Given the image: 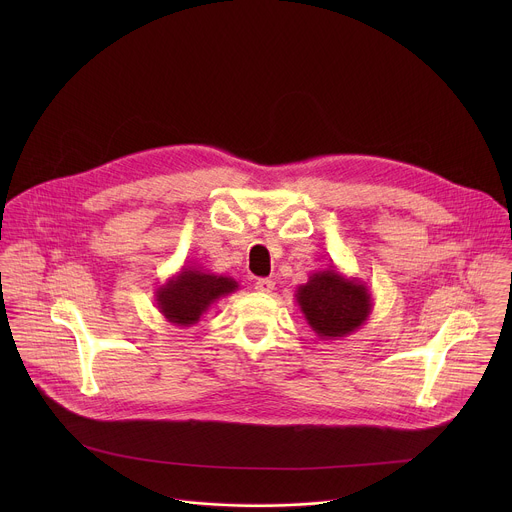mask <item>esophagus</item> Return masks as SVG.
I'll list each match as a JSON object with an SVG mask.
<instances>
[{
	"instance_id": "esophagus-1",
	"label": "esophagus",
	"mask_w": 512,
	"mask_h": 512,
	"mask_svg": "<svg viewBox=\"0 0 512 512\" xmlns=\"http://www.w3.org/2000/svg\"><path fill=\"white\" fill-rule=\"evenodd\" d=\"M273 287H275V281H271V279H257L255 281V289L259 291V294H271Z\"/></svg>"
}]
</instances>
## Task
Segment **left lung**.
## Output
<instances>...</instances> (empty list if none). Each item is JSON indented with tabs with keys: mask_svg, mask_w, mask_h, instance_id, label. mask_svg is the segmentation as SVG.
I'll list each match as a JSON object with an SVG mask.
<instances>
[{
	"mask_svg": "<svg viewBox=\"0 0 512 512\" xmlns=\"http://www.w3.org/2000/svg\"><path fill=\"white\" fill-rule=\"evenodd\" d=\"M296 302L322 340H340L356 332L373 312V294L358 277H346L334 265L314 271L296 289Z\"/></svg>",
	"mask_w": 512,
	"mask_h": 512,
	"instance_id": "obj_1",
	"label": "left lung"
}]
</instances>
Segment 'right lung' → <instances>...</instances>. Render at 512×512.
<instances>
[{"label":"right lung","mask_w":512,"mask_h":512,"mask_svg":"<svg viewBox=\"0 0 512 512\" xmlns=\"http://www.w3.org/2000/svg\"><path fill=\"white\" fill-rule=\"evenodd\" d=\"M237 289L239 283L233 277L204 271L198 265H184L156 289V306L170 324L188 328L212 304Z\"/></svg>","instance_id":"1"}]
</instances>
